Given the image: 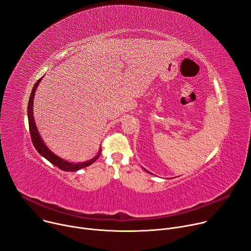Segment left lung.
<instances>
[{"label": "left lung", "instance_id": "obj_1", "mask_svg": "<svg viewBox=\"0 0 251 251\" xmlns=\"http://www.w3.org/2000/svg\"><path fill=\"white\" fill-rule=\"evenodd\" d=\"M143 169H144V170H145V171H146V172H148V173H150V172H149V171H148V170H146V169H145V168H143ZM150 174H152V173H150Z\"/></svg>", "mask_w": 251, "mask_h": 251}]
</instances>
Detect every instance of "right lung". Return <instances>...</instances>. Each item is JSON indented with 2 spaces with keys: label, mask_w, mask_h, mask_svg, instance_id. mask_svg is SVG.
I'll use <instances>...</instances> for the list:
<instances>
[{
  "label": "right lung",
  "mask_w": 251,
  "mask_h": 251,
  "mask_svg": "<svg viewBox=\"0 0 251 251\" xmlns=\"http://www.w3.org/2000/svg\"><path fill=\"white\" fill-rule=\"evenodd\" d=\"M43 79L40 78L37 83L35 84V86L33 87V90L31 92V95H30V98H29V103H28V121H29V129H30V134H31V138H32V142H33V145L35 146L36 150L40 153L41 156H43L44 158H46L47 160L49 162H51L52 164H54L55 166H57L58 168H60L61 170H64V171H69V172H75V171H78L82 168H85L91 164H93L98 157L100 156V153H101V147L98 151V153L93 157L91 158L90 160H87V161H84V162H70L68 160H65V159L61 158L60 156L56 155L54 152H52L48 146L45 144L44 140L42 139L41 135L38 131V128H37V125H36V122H35V118H34V110H33V107H34V98H35V93H36V90L41 82V80Z\"/></svg>",
  "instance_id": "1"
}]
</instances>
